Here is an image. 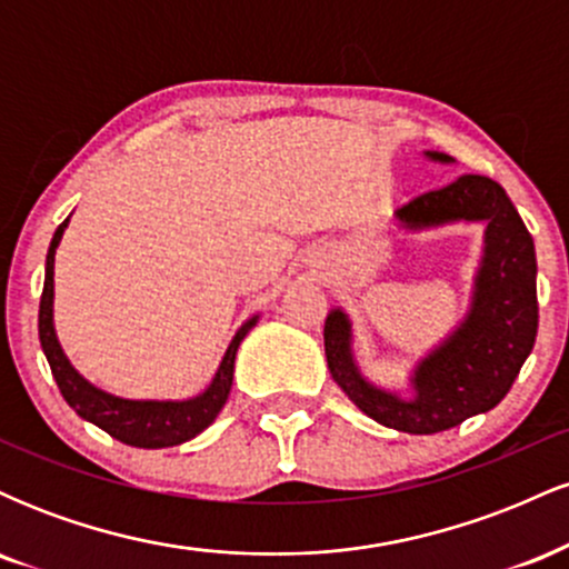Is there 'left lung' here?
Here are the masks:
<instances>
[{"label": "left lung", "instance_id": "obj_1", "mask_svg": "<svg viewBox=\"0 0 569 569\" xmlns=\"http://www.w3.org/2000/svg\"><path fill=\"white\" fill-rule=\"evenodd\" d=\"M426 154L430 160L452 162L449 154ZM396 219L407 230L460 219L487 221L471 312L447 342L417 363L411 398L363 380L352 361L350 321L342 310H331L326 318V361L335 382L371 420L401 433H441L498 407L532 352L538 335L535 243L506 189L487 176L468 173L420 194L398 208Z\"/></svg>", "mask_w": 569, "mask_h": 569}]
</instances>
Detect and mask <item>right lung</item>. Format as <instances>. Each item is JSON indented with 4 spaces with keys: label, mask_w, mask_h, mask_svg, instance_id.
Here are the masks:
<instances>
[{
    "label": "right lung",
    "mask_w": 569,
    "mask_h": 569,
    "mask_svg": "<svg viewBox=\"0 0 569 569\" xmlns=\"http://www.w3.org/2000/svg\"><path fill=\"white\" fill-rule=\"evenodd\" d=\"M69 219L58 224V230L50 240L48 262H44V289L39 299V342H42L44 356H48L50 371H53L58 390L67 398V403L82 420L93 422L117 441L128 443V447L141 449H162L184 443L194 436L202 433L227 403L232 388V371H234V352L248 331L257 326V316L246 321L232 337L230 348L221 358L217 377L213 382L202 390L200 396L189 398V401H128V398H117L112 393H103L96 385H90L84 377L69 363L63 356L61 345H58L56 326H53V264H56V248L61 243V234L67 230Z\"/></svg>",
    "instance_id": "add662e5"
}]
</instances>
